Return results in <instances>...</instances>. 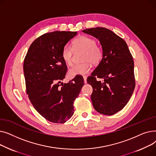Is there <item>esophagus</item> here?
Returning <instances> with one entry per match:
<instances>
[{"label": "esophagus", "mask_w": 156, "mask_h": 156, "mask_svg": "<svg viewBox=\"0 0 156 156\" xmlns=\"http://www.w3.org/2000/svg\"><path fill=\"white\" fill-rule=\"evenodd\" d=\"M83 80H84V83H87V76H83Z\"/></svg>", "instance_id": "esophagus-1"}]
</instances>
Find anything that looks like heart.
Wrapping results in <instances>:
<instances>
[{
    "label": "heart",
    "instance_id": "obj_1",
    "mask_svg": "<svg viewBox=\"0 0 156 156\" xmlns=\"http://www.w3.org/2000/svg\"><path fill=\"white\" fill-rule=\"evenodd\" d=\"M75 49L85 52L81 64L75 65L68 71V76L74 78L78 75H84L91 69V64L95 65L99 63L102 56V50L97 45L96 41L89 37L80 36L74 41ZM73 49L69 45H66L62 50V58L67 65H71L73 61Z\"/></svg>",
    "mask_w": 156,
    "mask_h": 156
}]
</instances>
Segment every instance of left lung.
Wrapping results in <instances>:
<instances>
[{
  "label": "left lung",
  "mask_w": 156,
  "mask_h": 156,
  "mask_svg": "<svg viewBox=\"0 0 156 156\" xmlns=\"http://www.w3.org/2000/svg\"><path fill=\"white\" fill-rule=\"evenodd\" d=\"M82 31L96 38L102 49L101 62L87 78L93 88L92 105L98 112L113 115L127 104L134 91L133 57L125 41L111 30L96 27Z\"/></svg>",
  "instance_id": "obj_1"
}]
</instances>
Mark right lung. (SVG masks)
I'll return each instance as SVG.
<instances>
[{
	"label": "right lung",
	"instance_id": "obj_1",
	"mask_svg": "<svg viewBox=\"0 0 156 156\" xmlns=\"http://www.w3.org/2000/svg\"><path fill=\"white\" fill-rule=\"evenodd\" d=\"M76 34L59 31L45 34L31 44L24 60L29 99L41 116L54 123H63L72 117L73 102L84 85L80 76L68 83L62 82L67 71L62 50Z\"/></svg>",
	"mask_w": 156,
	"mask_h": 156
}]
</instances>
